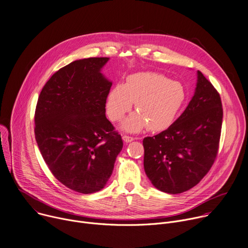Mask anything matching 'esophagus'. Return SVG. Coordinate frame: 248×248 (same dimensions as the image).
Wrapping results in <instances>:
<instances>
[{
	"instance_id": "34e87169",
	"label": "esophagus",
	"mask_w": 248,
	"mask_h": 248,
	"mask_svg": "<svg viewBox=\"0 0 248 248\" xmlns=\"http://www.w3.org/2000/svg\"><path fill=\"white\" fill-rule=\"evenodd\" d=\"M122 139H123V141H124V142H126V143H130V142L134 141V138H133V137L128 136V135H123Z\"/></svg>"
}]
</instances>
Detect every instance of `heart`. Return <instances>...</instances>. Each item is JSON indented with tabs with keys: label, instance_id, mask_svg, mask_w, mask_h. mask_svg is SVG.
Returning <instances> with one entry per match:
<instances>
[{
	"label": "heart",
	"instance_id": "obj_1",
	"mask_svg": "<svg viewBox=\"0 0 248 248\" xmlns=\"http://www.w3.org/2000/svg\"><path fill=\"white\" fill-rule=\"evenodd\" d=\"M186 98L181 82L158 73H137L127 78L125 85L116 84L109 91L107 114L112 121H120L136 102L137 112L124 121L123 128L139 132L148 126L151 131H162L173 124Z\"/></svg>",
	"mask_w": 248,
	"mask_h": 248
}]
</instances>
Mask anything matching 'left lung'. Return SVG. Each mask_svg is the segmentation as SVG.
<instances>
[{
	"label": "left lung",
	"instance_id": "left-lung-1",
	"mask_svg": "<svg viewBox=\"0 0 248 248\" xmlns=\"http://www.w3.org/2000/svg\"><path fill=\"white\" fill-rule=\"evenodd\" d=\"M194 96L167 130L143 140L144 168L153 185L170 194L196 186L217 155L223 123L221 96L198 71Z\"/></svg>",
	"mask_w": 248,
	"mask_h": 248
}]
</instances>
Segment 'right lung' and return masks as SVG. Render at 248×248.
I'll return each instance as SVG.
<instances>
[{
  "label": "right lung",
  "instance_id": "right-lung-1",
  "mask_svg": "<svg viewBox=\"0 0 248 248\" xmlns=\"http://www.w3.org/2000/svg\"><path fill=\"white\" fill-rule=\"evenodd\" d=\"M106 57L77 60L55 73L43 87L34 114L35 140L52 174L78 193L101 190L123 148L105 116L112 82L100 69Z\"/></svg>",
  "mask_w": 248,
  "mask_h": 248
}]
</instances>
